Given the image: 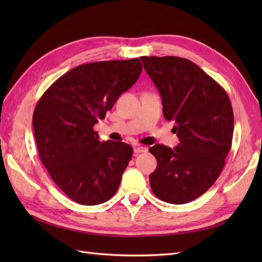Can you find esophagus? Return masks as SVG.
<instances>
[{
  "instance_id": "obj_1",
  "label": "esophagus",
  "mask_w": 262,
  "mask_h": 262,
  "mask_svg": "<svg viewBox=\"0 0 262 262\" xmlns=\"http://www.w3.org/2000/svg\"><path fill=\"white\" fill-rule=\"evenodd\" d=\"M134 152H135L136 154L145 153V152H147V147H146V146H140V145L134 146Z\"/></svg>"
}]
</instances>
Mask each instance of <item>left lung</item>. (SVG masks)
<instances>
[{
  "mask_svg": "<svg viewBox=\"0 0 262 262\" xmlns=\"http://www.w3.org/2000/svg\"><path fill=\"white\" fill-rule=\"evenodd\" d=\"M144 69L162 98L163 116L173 120L174 148H148L158 161L149 185L159 199L181 205L214 185L232 145L234 116L226 91L189 59L143 56Z\"/></svg>",
  "mask_w": 262,
  "mask_h": 262,
  "instance_id": "obj_1",
  "label": "left lung"
}]
</instances>
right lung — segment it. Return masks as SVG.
<instances>
[{"mask_svg": "<svg viewBox=\"0 0 262 262\" xmlns=\"http://www.w3.org/2000/svg\"><path fill=\"white\" fill-rule=\"evenodd\" d=\"M142 70L138 58L82 64L58 77L38 100L32 126L39 158L77 204H102L118 190L133 148L122 142H100L93 126L135 84Z\"/></svg>", "mask_w": 262, "mask_h": 262, "instance_id": "right-lung-1", "label": "right lung"}]
</instances>
